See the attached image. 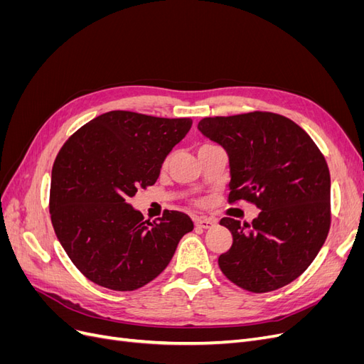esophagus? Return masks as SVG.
<instances>
[{"label":"esophagus","instance_id":"1","mask_svg":"<svg viewBox=\"0 0 364 364\" xmlns=\"http://www.w3.org/2000/svg\"><path fill=\"white\" fill-rule=\"evenodd\" d=\"M194 225L199 226L202 229H211L215 226V220L213 218H203V217H197L194 218Z\"/></svg>","mask_w":364,"mask_h":364}]
</instances>
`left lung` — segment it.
I'll list each match as a JSON object with an SVG mask.
<instances>
[{"instance_id":"1","label":"left lung","mask_w":364,"mask_h":364,"mask_svg":"<svg viewBox=\"0 0 364 364\" xmlns=\"http://www.w3.org/2000/svg\"><path fill=\"white\" fill-rule=\"evenodd\" d=\"M197 129L228 153L229 202L261 209L250 225L220 220L232 234L220 269L253 293L290 284L313 262L331 223V178L321 150L294 121L272 112L203 118Z\"/></svg>"}]
</instances>
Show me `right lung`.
<instances>
[{"label": "right lung", "mask_w": 364, "mask_h": 364, "mask_svg": "<svg viewBox=\"0 0 364 364\" xmlns=\"http://www.w3.org/2000/svg\"><path fill=\"white\" fill-rule=\"evenodd\" d=\"M191 118L111 111L91 119L65 142L51 170L54 232L74 266L102 287L130 291L168 266L191 218L165 211L144 220L127 200L153 185Z\"/></svg>", "instance_id": "add662e5"}]
</instances>
